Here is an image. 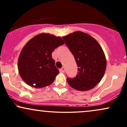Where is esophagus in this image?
Instances as JSON below:
<instances>
[{
	"instance_id": "1",
	"label": "esophagus",
	"mask_w": 127,
	"mask_h": 127,
	"mask_svg": "<svg viewBox=\"0 0 127 127\" xmlns=\"http://www.w3.org/2000/svg\"><path fill=\"white\" fill-rule=\"evenodd\" d=\"M61 71H62V72H65V68L64 67H63L61 68Z\"/></svg>"
}]
</instances>
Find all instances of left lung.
Here are the masks:
<instances>
[{
	"label": "left lung",
	"mask_w": 127,
	"mask_h": 127,
	"mask_svg": "<svg viewBox=\"0 0 127 127\" xmlns=\"http://www.w3.org/2000/svg\"><path fill=\"white\" fill-rule=\"evenodd\" d=\"M78 66L75 78H67L68 85L78 91L91 90L101 81L106 68V59L94 37L78 31L63 37Z\"/></svg>",
	"instance_id": "1"
}]
</instances>
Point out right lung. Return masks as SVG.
<instances>
[{
	"instance_id": "right-lung-1",
	"label": "right lung",
	"mask_w": 127,
	"mask_h": 127,
	"mask_svg": "<svg viewBox=\"0 0 127 127\" xmlns=\"http://www.w3.org/2000/svg\"><path fill=\"white\" fill-rule=\"evenodd\" d=\"M64 43L62 37L49 33H40L30 39L18 57V69L22 79L34 88L51 85L59 73L52 52Z\"/></svg>"
}]
</instances>
